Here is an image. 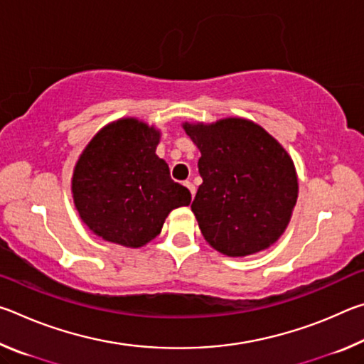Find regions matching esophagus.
Listing matches in <instances>:
<instances>
[{
    "label": "esophagus",
    "instance_id": "1",
    "mask_svg": "<svg viewBox=\"0 0 364 364\" xmlns=\"http://www.w3.org/2000/svg\"><path fill=\"white\" fill-rule=\"evenodd\" d=\"M184 186H186L188 189H189V193H191V196L194 197V194H196V186L191 181H184Z\"/></svg>",
    "mask_w": 364,
    "mask_h": 364
}]
</instances>
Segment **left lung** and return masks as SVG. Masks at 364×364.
I'll list each match as a JSON object with an SVG mask.
<instances>
[{"label": "left lung", "instance_id": "1", "mask_svg": "<svg viewBox=\"0 0 364 364\" xmlns=\"http://www.w3.org/2000/svg\"><path fill=\"white\" fill-rule=\"evenodd\" d=\"M183 128L200 151L202 184L191 208L205 241L228 257L273 245L299 196L287 151L260 125L237 117Z\"/></svg>", "mask_w": 364, "mask_h": 364}]
</instances>
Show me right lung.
<instances>
[{"instance_id": "add662e5", "label": "right lung", "mask_w": 364, "mask_h": 364, "mask_svg": "<svg viewBox=\"0 0 364 364\" xmlns=\"http://www.w3.org/2000/svg\"><path fill=\"white\" fill-rule=\"evenodd\" d=\"M160 132L136 119L109 123L80 156L72 194L80 218L104 241L143 247L173 208L189 205L188 188L157 157Z\"/></svg>"}]
</instances>
